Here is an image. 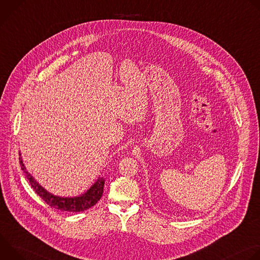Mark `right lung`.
<instances>
[{"mask_svg":"<svg viewBox=\"0 0 260 260\" xmlns=\"http://www.w3.org/2000/svg\"><path fill=\"white\" fill-rule=\"evenodd\" d=\"M20 155L21 154L19 152V164H20L21 170L24 172L27 180L29 181V184L31 185V187L34 188L36 193L39 194V197L50 207L60 211H67V212H82L94 206L102 198L103 191H104L105 180L104 178H101V177L95 181V183L85 193L79 197L61 198V197L53 196L52 193L48 192L45 188H43L41 185L37 182L32 178V176L26 171Z\"/></svg>","mask_w":260,"mask_h":260,"instance_id":"1","label":"right lung"}]
</instances>
